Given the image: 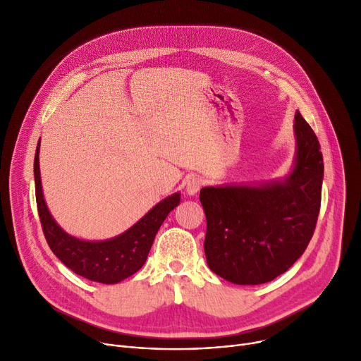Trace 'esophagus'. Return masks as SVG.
Segmentation results:
<instances>
[{
	"instance_id": "obj_1",
	"label": "esophagus",
	"mask_w": 361,
	"mask_h": 361,
	"mask_svg": "<svg viewBox=\"0 0 361 361\" xmlns=\"http://www.w3.org/2000/svg\"><path fill=\"white\" fill-rule=\"evenodd\" d=\"M200 187H202V180L199 177H192L185 183V193L188 196H195L200 190Z\"/></svg>"
}]
</instances>
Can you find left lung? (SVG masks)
<instances>
[{
    "label": "left lung",
    "instance_id": "left-lung-1",
    "mask_svg": "<svg viewBox=\"0 0 361 361\" xmlns=\"http://www.w3.org/2000/svg\"><path fill=\"white\" fill-rule=\"evenodd\" d=\"M294 121L295 159L286 178L200 190L207 267L238 286H257L287 272L314 233L324 158L300 111Z\"/></svg>",
    "mask_w": 361,
    "mask_h": 361
}]
</instances>
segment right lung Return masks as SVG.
I'll return each instance as SVG.
<instances>
[{
    "label": "right lung",
    "mask_w": 361,
    "mask_h": 361,
    "mask_svg": "<svg viewBox=\"0 0 361 361\" xmlns=\"http://www.w3.org/2000/svg\"><path fill=\"white\" fill-rule=\"evenodd\" d=\"M33 173L37 212L49 249L74 274L101 283H117L136 274L147 259L159 226L180 204V193H174L157 203L123 234L102 241H86L67 234L48 211L41 183L39 143Z\"/></svg>",
    "instance_id": "obj_1"
}]
</instances>
